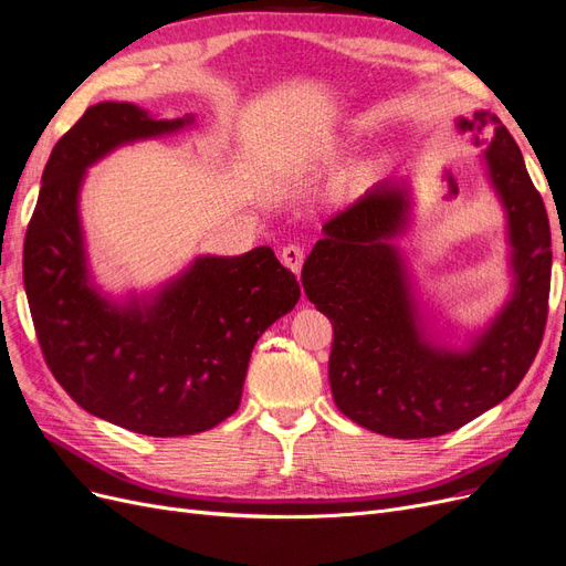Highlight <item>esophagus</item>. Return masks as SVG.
Returning a JSON list of instances; mask_svg holds the SVG:
<instances>
[{"label":"esophagus","instance_id":"esophagus-1","mask_svg":"<svg viewBox=\"0 0 566 566\" xmlns=\"http://www.w3.org/2000/svg\"><path fill=\"white\" fill-rule=\"evenodd\" d=\"M281 260H283V264H285L290 271H295V274H300L302 264H304V248H302V245H295V243L285 245L283 251H281Z\"/></svg>","mask_w":566,"mask_h":566}]
</instances>
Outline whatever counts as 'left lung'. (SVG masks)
Listing matches in <instances>:
<instances>
[{"label": "left lung", "mask_w": 566, "mask_h": 566, "mask_svg": "<svg viewBox=\"0 0 566 566\" xmlns=\"http://www.w3.org/2000/svg\"><path fill=\"white\" fill-rule=\"evenodd\" d=\"M460 129L490 134V180L509 218L515 290L464 353L432 346L420 329L399 253L388 243L406 224L403 188L380 184L325 222L302 269L308 302L334 327L329 386L346 418L392 439L455 432L504 401L538 353L548 321L551 224L511 132L490 111Z\"/></svg>", "instance_id": "left-lung-1"}]
</instances>
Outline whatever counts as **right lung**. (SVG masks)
Returning a JSON list of instances; mask_svg holds the SVG:
<instances>
[{
	"instance_id": "1",
	"label": "right lung",
	"mask_w": 566,
	"mask_h": 566,
	"mask_svg": "<svg viewBox=\"0 0 566 566\" xmlns=\"http://www.w3.org/2000/svg\"><path fill=\"white\" fill-rule=\"evenodd\" d=\"M134 104L102 102L55 144L22 251L43 359L81 409L146 437H188L230 418L260 334L292 311L300 283L269 245L197 258L153 300L111 304L87 285L78 188L120 144L180 129Z\"/></svg>"
}]
</instances>
